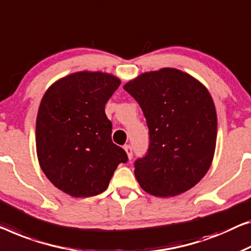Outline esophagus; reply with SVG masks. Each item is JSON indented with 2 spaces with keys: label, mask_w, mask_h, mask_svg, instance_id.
I'll list each match as a JSON object with an SVG mask.
<instances>
[{
  "label": "esophagus",
  "mask_w": 251,
  "mask_h": 251,
  "mask_svg": "<svg viewBox=\"0 0 251 251\" xmlns=\"http://www.w3.org/2000/svg\"><path fill=\"white\" fill-rule=\"evenodd\" d=\"M124 150H125L127 156H128V159L129 160L132 159V156H133V149H132V147H130V145H125Z\"/></svg>",
  "instance_id": "obj_1"
}]
</instances>
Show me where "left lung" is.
Returning <instances> with one entry per match:
<instances>
[{"label":"left lung","mask_w":251,"mask_h":251,"mask_svg":"<svg viewBox=\"0 0 251 251\" xmlns=\"http://www.w3.org/2000/svg\"><path fill=\"white\" fill-rule=\"evenodd\" d=\"M147 119V155L134 163L142 189L180 195L200 182L214 158L218 118L205 85L180 70L145 72L124 85Z\"/></svg>","instance_id":"8db88e82"}]
</instances>
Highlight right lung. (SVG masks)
Segmentation results:
<instances>
[{
  "label": "right lung",
  "instance_id": "1",
  "mask_svg": "<svg viewBox=\"0 0 251 251\" xmlns=\"http://www.w3.org/2000/svg\"><path fill=\"white\" fill-rule=\"evenodd\" d=\"M121 84L113 74L81 71L50 85L36 121L37 156L43 173L72 197L101 194L126 152L111 141L104 104Z\"/></svg>",
  "mask_w": 251,
  "mask_h": 251
}]
</instances>
